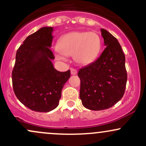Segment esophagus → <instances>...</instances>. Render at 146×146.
I'll return each mask as SVG.
<instances>
[{
  "mask_svg": "<svg viewBox=\"0 0 146 146\" xmlns=\"http://www.w3.org/2000/svg\"><path fill=\"white\" fill-rule=\"evenodd\" d=\"M77 73H78V71H77L75 68H71V75H76Z\"/></svg>",
  "mask_w": 146,
  "mask_h": 146,
  "instance_id": "34e87169",
  "label": "esophagus"
}]
</instances>
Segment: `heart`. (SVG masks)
I'll return each mask as SVG.
<instances>
[{"label":"heart","mask_w":146,"mask_h":146,"mask_svg":"<svg viewBox=\"0 0 146 146\" xmlns=\"http://www.w3.org/2000/svg\"><path fill=\"white\" fill-rule=\"evenodd\" d=\"M101 38L95 32L75 31L64 35L58 40L57 49L58 59L62 60V55L73 56L77 63L88 65L98 58L101 51Z\"/></svg>","instance_id":"heart-1"}]
</instances>
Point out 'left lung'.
<instances>
[{"label":"left lung","instance_id":"obj_1","mask_svg":"<svg viewBox=\"0 0 146 146\" xmlns=\"http://www.w3.org/2000/svg\"><path fill=\"white\" fill-rule=\"evenodd\" d=\"M105 49L95 62L80 68V98L85 108L102 110L113 106L124 94L127 82L125 55L116 38L101 29Z\"/></svg>","mask_w":146,"mask_h":146}]
</instances>
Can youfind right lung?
<instances>
[{"label": "right lung", "mask_w": 146, "mask_h": 146, "mask_svg": "<svg viewBox=\"0 0 146 146\" xmlns=\"http://www.w3.org/2000/svg\"><path fill=\"white\" fill-rule=\"evenodd\" d=\"M51 27H42L30 35L18 48L12 71L16 96L31 110L46 113L55 109L71 71L60 72L53 67L50 50L53 36Z\"/></svg>", "instance_id": "right-lung-1"}]
</instances>
